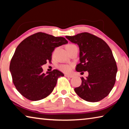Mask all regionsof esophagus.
Segmentation results:
<instances>
[{"instance_id":"esophagus-1","label":"esophagus","mask_w":129,"mask_h":129,"mask_svg":"<svg viewBox=\"0 0 129 129\" xmlns=\"http://www.w3.org/2000/svg\"><path fill=\"white\" fill-rule=\"evenodd\" d=\"M65 76L67 77H69V78H72L73 76L71 75H65Z\"/></svg>"}]
</instances>
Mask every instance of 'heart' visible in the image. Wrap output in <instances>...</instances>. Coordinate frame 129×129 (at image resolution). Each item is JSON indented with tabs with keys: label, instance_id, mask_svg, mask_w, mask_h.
<instances>
[{
	"label": "heart",
	"instance_id": "1",
	"mask_svg": "<svg viewBox=\"0 0 129 129\" xmlns=\"http://www.w3.org/2000/svg\"><path fill=\"white\" fill-rule=\"evenodd\" d=\"M76 46L75 44H68L66 46L67 49H69L71 48L72 47ZM72 68V65L69 64H61L58 66V68L61 71L64 73H69L71 71Z\"/></svg>",
	"mask_w": 129,
	"mask_h": 129
}]
</instances>
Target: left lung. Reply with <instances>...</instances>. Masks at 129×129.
Wrapping results in <instances>:
<instances>
[{
  "instance_id": "obj_1",
  "label": "left lung",
  "mask_w": 129,
  "mask_h": 129,
  "mask_svg": "<svg viewBox=\"0 0 129 129\" xmlns=\"http://www.w3.org/2000/svg\"><path fill=\"white\" fill-rule=\"evenodd\" d=\"M65 37L79 47L80 63L76 71L89 73L86 78H81L82 83L75 92L86 101H101L110 93L116 80L117 66L112 50L102 39L88 32Z\"/></svg>"
}]
</instances>
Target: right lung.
I'll return each instance as SVG.
<instances>
[{"label":"right lung","mask_w":129,"mask_h":129,"mask_svg":"<svg viewBox=\"0 0 129 129\" xmlns=\"http://www.w3.org/2000/svg\"><path fill=\"white\" fill-rule=\"evenodd\" d=\"M67 43L62 37L38 32L19 44L11 60L10 70L13 83L21 95L30 101H38L52 92L58 78L64 74L57 69L45 74L41 66L51 62L56 47Z\"/></svg>","instance_id":"right-lung-1"}]
</instances>
